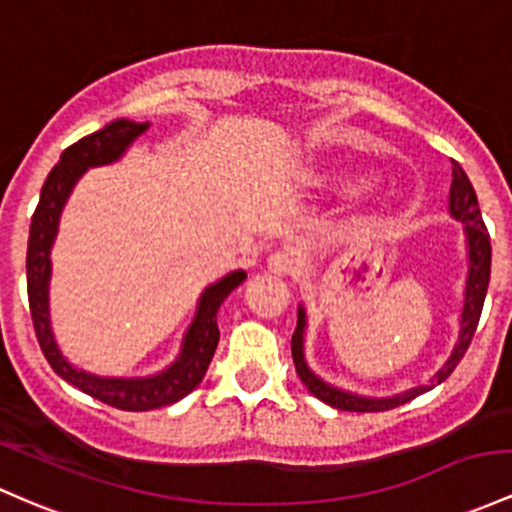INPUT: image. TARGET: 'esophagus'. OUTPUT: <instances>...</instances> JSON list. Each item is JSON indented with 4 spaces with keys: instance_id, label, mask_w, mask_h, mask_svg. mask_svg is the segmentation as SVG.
<instances>
[{
    "instance_id": "obj_1",
    "label": "esophagus",
    "mask_w": 512,
    "mask_h": 512,
    "mask_svg": "<svg viewBox=\"0 0 512 512\" xmlns=\"http://www.w3.org/2000/svg\"><path fill=\"white\" fill-rule=\"evenodd\" d=\"M299 267H301L299 257L291 255V252L277 250L267 257V269L274 274H294Z\"/></svg>"
}]
</instances>
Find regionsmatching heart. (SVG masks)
Listing matches in <instances>:
<instances>
[{"instance_id": "obj_1", "label": "heart", "mask_w": 512, "mask_h": 512, "mask_svg": "<svg viewBox=\"0 0 512 512\" xmlns=\"http://www.w3.org/2000/svg\"><path fill=\"white\" fill-rule=\"evenodd\" d=\"M318 179H323V182H342V179H347L345 172H323L318 174Z\"/></svg>"}]
</instances>
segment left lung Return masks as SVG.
Here are the masks:
<instances>
[{"label": "left lung", "mask_w": 512, "mask_h": 512, "mask_svg": "<svg viewBox=\"0 0 512 512\" xmlns=\"http://www.w3.org/2000/svg\"><path fill=\"white\" fill-rule=\"evenodd\" d=\"M449 216L454 221H459L464 226V238H466V284H464V303H462V316H459V335L454 342L449 357L442 362V367L430 376L425 384L413 386V389L396 393V396H362V393L340 389L333 386L330 381L320 379V376L308 367L306 362V308L303 303L299 306V320H296L294 338H291V357H294V367L299 379L303 381L308 391L313 396L320 398L328 406L338 408V411H352V413H379V411H391V408L403 406L411 398L420 396V393L435 389L437 384L447 379L454 372L459 362H462L466 347H469L471 338H474V330L479 325L481 308H484L488 279H491V235L484 226V218L479 211V199H476L474 187H471L469 177L462 170L459 162H452V189H449Z\"/></svg>", "instance_id": "8db88e82"}]
</instances>
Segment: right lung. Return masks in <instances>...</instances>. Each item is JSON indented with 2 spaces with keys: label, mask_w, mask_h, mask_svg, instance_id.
<instances>
[{
  "label": "right lung",
  "mask_w": 512,
  "mask_h": 512,
  "mask_svg": "<svg viewBox=\"0 0 512 512\" xmlns=\"http://www.w3.org/2000/svg\"><path fill=\"white\" fill-rule=\"evenodd\" d=\"M148 128V121L116 119L106 123L101 131L70 145L60 155V162L50 170L46 184H43L41 201H38L36 213L31 218V230H28V306H31L33 328H36V338L43 355L60 379L77 386L87 396L106 403V406L121 408V411H153V408L170 406L201 384L213 352H216L218 335H221L216 323L218 308L230 291L243 284L247 277L243 269H235V272L226 274L201 291L192 323L182 338L179 355L162 372L148 376H97L77 369L63 355L53 335V325H50V274H53L50 250L58 238L60 216H63L67 199H70L72 189L80 182L82 174L92 167L119 162Z\"/></svg>",
  "instance_id": "obj_1"
}]
</instances>
